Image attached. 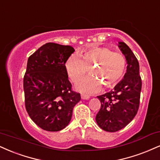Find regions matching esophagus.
<instances>
[{
	"label": "esophagus",
	"mask_w": 160,
	"mask_h": 160,
	"mask_svg": "<svg viewBox=\"0 0 160 160\" xmlns=\"http://www.w3.org/2000/svg\"><path fill=\"white\" fill-rule=\"evenodd\" d=\"M89 96L88 95H84V94H81V98L83 99V100H88L89 99Z\"/></svg>",
	"instance_id": "obj_1"
}]
</instances>
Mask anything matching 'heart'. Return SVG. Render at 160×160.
Wrapping results in <instances>:
<instances>
[{
  "instance_id": "heart-1",
  "label": "heart",
  "mask_w": 160,
  "mask_h": 160,
  "mask_svg": "<svg viewBox=\"0 0 160 160\" xmlns=\"http://www.w3.org/2000/svg\"><path fill=\"white\" fill-rule=\"evenodd\" d=\"M67 75L77 82L89 70L92 74L76 83V88L85 93H95L102 84L110 88L118 82L124 74L126 59L122 53L112 52L108 48L94 47L78 55L73 54L65 64Z\"/></svg>"
}]
</instances>
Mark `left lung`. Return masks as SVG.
<instances>
[{"instance_id":"obj_1","label":"left lung","mask_w":160,"mask_h":160,"mask_svg":"<svg viewBox=\"0 0 160 160\" xmlns=\"http://www.w3.org/2000/svg\"><path fill=\"white\" fill-rule=\"evenodd\" d=\"M118 47L128 64L124 78L113 90L98 96L101 107L95 120L100 128L107 132L125 128L137 114L139 107L142 79L138 59L124 42H118Z\"/></svg>"}]
</instances>
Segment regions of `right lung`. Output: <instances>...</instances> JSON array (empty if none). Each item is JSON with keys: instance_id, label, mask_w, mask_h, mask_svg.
<instances>
[{"instance_id": "obj_1", "label": "right lung", "mask_w": 160, "mask_h": 160, "mask_svg": "<svg viewBox=\"0 0 160 160\" xmlns=\"http://www.w3.org/2000/svg\"><path fill=\"white\" fill-rule=\"evenodd\" d=\"M74 52L72 46L48 42L28 58L24 77L25 107L33 122L47 131L64 129L81 98L72 90L65 68Z\"/></svg>"}]
</instances>
